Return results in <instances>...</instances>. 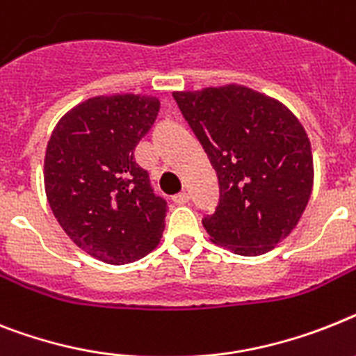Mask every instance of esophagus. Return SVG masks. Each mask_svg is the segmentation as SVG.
<instances>
[{
	"mask_svg": "<svg viewBox=\"0 0 356 356\" xmlns=\"http://www.w3.org/2000/svg\"><path fill=\"white\" fill-rule=\"evenodd\" d=\"M172 201L175 202V204H186V202L190 201V195H188L186 192H181L177 193V195H173Z\"/></svg>",
	"mask_w": 356,
	"mask_h": 356,
	"instance_id": "obj_1",
	"label": "esophagus"
}]
</instances>
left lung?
I'll return each mask as SVG.
<instances>
[{"instance_id": "1", "label": "left lung", "mask_w": 356, "mask_h": 356, "mask_svg": "<svg viewBox=\"0 0 356 356\" xmlns=\"http://www.w3.org/2000/svg\"><path fill=\"white\" fill-rule=\"evenodd\" d=\"M173 99L219 179V204L202 219L211 241L244 257L273 250L312 195L302 124L282 103L241 85L175 92Z\"/></svg>"}]
</instances>
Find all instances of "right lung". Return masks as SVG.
Instances as JSON below:
<instances>
[{
  "label": "right lung",
  "instance_id": "1",
  "mask_svg": "<svg viewBox=\"0 0 356 356\" xmlns=\"http://www.w3.org/2000/svg\"><path fill=\"white\" fill-rule=\"evenodd\" d=\"M159 99L119 94L77 104L56 124L44 154V192L65 234L106 264H128L154 250L166 201L134 159Z\"/></svg>",
  "mask_w": 356,
  "mask_h": 356
}]
</instances>
